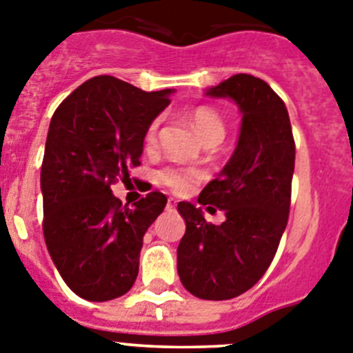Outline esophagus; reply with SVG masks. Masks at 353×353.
<instances>
[{
  "instance_id": "esophagus-1",
  "label": "esophagus",
  "mask_w": 353,
  "mask_h": 353,
  "mask_svg": "<svg viewBox=\"0 0 353 353\" xmlns=\"http://www.w3.org/2000/svg\"><path fill=\"white\" fill-rule=\"evenodd\" d=\"M177 205V202H176V199H169L167 200V209H174Z\"/></svg>"
}]
</instances>
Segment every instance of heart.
<instances>
[{
  "label": "heart",
  "instance_id": "heart-1",
  "mask_svg": "<svg viewBox=\"0 0 353 353\" xmlns=\"http://www.w3.org/2000/svg\"><path fill=\"white\" fill-rule=\"evenodd\" d=\"M190 123L199 133V137L205 142V144H220L225 137V121L216 110L209 109V107H199L190 114ZM158 125L160 121L154 119L149 128L145 130L144 144L148 148H153L157 142L158 135ZM202 179V172L193 169H165L161 170L160 181L169 186L172 192L176 193H186L193 188V184L199 183Z\"/></svg>",
  "mask_w": 353,
  "mask_h": 353
}]
</instances>
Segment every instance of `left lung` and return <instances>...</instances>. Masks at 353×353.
<instances>
[{
    "mask_svg": "<svg viewBox=\"0 0 353 353\" xmlns=\"http://www.w3.org/2000/svg\"><path fill=\"white\" fill-rule=\"evenodd\" d=\"M205 94L230 98L243 114L236 151L199 195L227 220L208 223L202 208L177 204L186 223L177 272L199 299L227 301L250 290L274 259L290 212L295 144L283 100L262 79L232 75Z\"/></svg>",
    "mask_w": 353,
    "mask_h": 353,
    "instance_id": "obj_1",
    "label": "left lung"
}]
</instances>
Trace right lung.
Here are the masks:
<instances>
[{"instance_id":"right-lung-1","label":"right lung","mask_w":353,"mask_h":353,"mask_svg":"<svg viewBox=\"0 0 353 353\" xmlns=\"http://www.w3.org/2000/svg\"><path fill=\"white\" fill-rule=\"evenodd\" d=\"M172 93L98 75L50 119L40 174L43 237L61 278L82 299H116L137 279L142 239L167 196L151 192L123 208L110 184L128 181L130 169L141 165L145 130Z\"/></svg>"}]
</instances>
